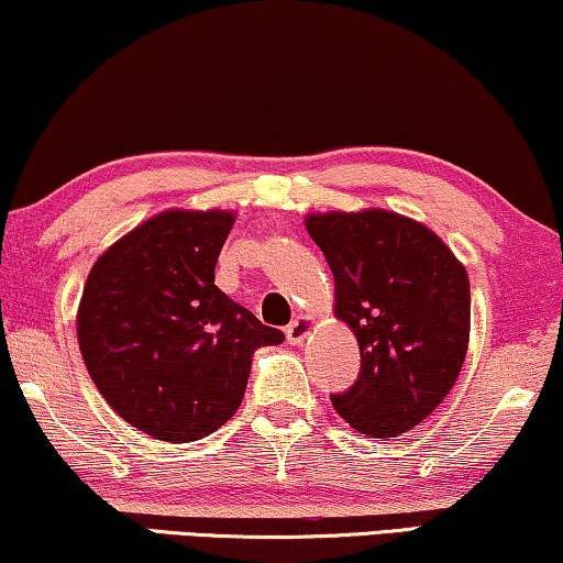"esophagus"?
<instances>
[{
	"instance_id": "esophagus-1",
	"label": "esophagus",
	"mask_w": 563,
	"mask_h": 563,
	"mask_svg": "<svg viewBox=\"0 0 563 563\" xmlns=\"http://www.w3.org/2000/svg\"><path fill=\"white\" fill-rule=\"evenodd\" d=\"M310 330H312V320L310 318H297V320H291L289 325H287V341L291 343V345H299L305 341L307 335H310Z\"/></svg>"
}]
</instances>
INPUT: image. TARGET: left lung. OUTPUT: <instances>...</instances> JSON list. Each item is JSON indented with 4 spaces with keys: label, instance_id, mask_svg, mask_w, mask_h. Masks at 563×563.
<instances>
[{
    "label": "left lung",
    "instance_id": "obj_1",
    "mask_svg": "<svg viewBox=\"0 0 563 563\" xmlns=\"http://www.w3.org/2000/svg\"><path fill=\"white\" fill-rule=\"evenodd\" d=\"M335 279V314L356 333L361 372L330 395L368 438H395L443 402L464 366L472 322L466 268L420 222L387 210L307 218Z\"/></svg>",
    "mask_w": 563,
    "mask_h": 563
}]
</instances>
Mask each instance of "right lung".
Returning a JSON list of instances; mask_svg holds the SVG:
<instances>
[{"label": "right lung", "instance_id": "right-lung-1", "mask_svg": "<svg viewBox=\"0 0 563 563\" xmlns=\"http://www.w3.org/2000/svg\"><path fill=\"white\" fill-rule=\"evenodd\" d=\"M233 220L161 212L104 251L84 284L76 333L91 382L158 441L214 433L243 402L253 351L284 341L214 287Z\"/></svg>", "mask_w": 563, "mask_h": 563}]
</instances>
